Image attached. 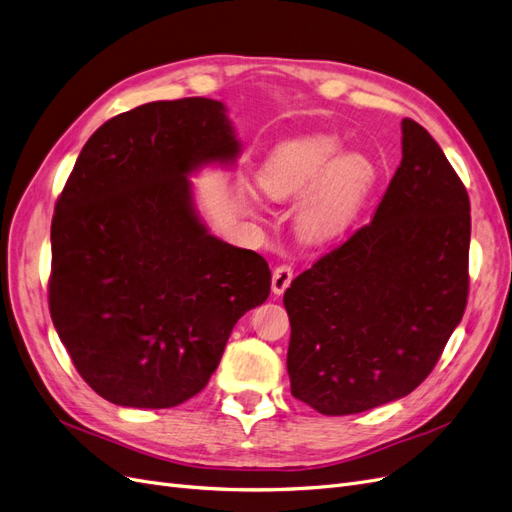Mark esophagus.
<instances>
[{
    "mask_svg": "<svg viewBox=\"0 0 512 512\" xmlns=\"http://www.w3.org/2000/svg\"><path fill=\"white\" fill-rule=\"evenodd\" d=\"M294 277V271L290 265H280L275 271H273V280H271V288H273V294H284L286 288L290 286Z\"/></svg>",
    "mask_w": 512,
    "mask_h": 512,
    "instance_id": "obj_1",
    "label": "esophagus"
}]
</instances>
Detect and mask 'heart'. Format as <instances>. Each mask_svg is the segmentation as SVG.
I'll return each instance as SVG.
<instances>
[{"instance_id":"1","label":"heart","mask_w":512,"mask_h":512,"mask_svg":"<svg viewBox=\"0 0 512 512\" xmlns=\"http://www.w3.org/2000/svg\"><path fill=\"white\" fill-rule=\"evenodd\" d=\"M333 136H299L275 147L258 170V185L273 200L307 191L297 209V235L307 243L342 237L374 188L376 168L363 153H342Z\"/></svg>"}]
</instances>
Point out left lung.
Instances as JSON below:
<instances>
[{"instance_id":"1","label":"left lung","mask_w":512,"mask_h":512,"mask_svg":"<svg viewBox=\"0 0 512 512\" xmlns=\"http://www.w3.org/2000/svg\"><path fill=\"white\" fill-rule=\"evenodd\" d=\"M401 134L374 220L284 292L290 391L327 416L412 393L466 312L468 192L423 126L404 119Z\"/></svg>"}]
</instances>
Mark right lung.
Masks as SVG:
<instances>
[{
  "instance_id": "1",
  "label": "right lung",
  "mask_w": 512,
  "mask_h": 512,
  "mask_svg": "<svg viewBox=\"0 0 512 512\" xmlns=\"http://www.w3.org/2000/svg\"><path fill=\"white\" fill-rule=\"evenodd\" d=\"M218 100L149 102L85 143L51 224L49 309L100 397L173 408L207 386L237 320L271 290L267 260L209 235L188 175L239 156Z\"/></svg>"
}]
</instances>
